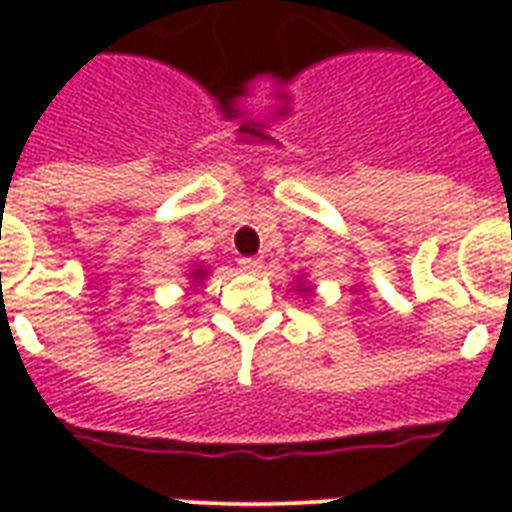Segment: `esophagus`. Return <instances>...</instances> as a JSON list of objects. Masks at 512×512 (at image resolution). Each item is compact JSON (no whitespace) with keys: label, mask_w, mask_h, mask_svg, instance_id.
I'll list each match as a JSON object with an SVG mask.
<instances>
[{"label":"esophagus","mask_w":512,"mask_h":512,"mask_svg":"<svg viewBox=\"0 0 512 512\" xmlns=\"http://www.w3.org/2000/svg\"><path fill=\"white\" fill-rule=\"evenodd\" d=\"M239 265L244 273H263V268H265L260 257H241Z\"/></svg>","instance_id":"34e87169"}]
</instances>
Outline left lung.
<instances>
[{
  "instance_id": "obj_1",
  "label": "left lung",
  "mask_w": 512,
  "mask_h": 512,
  "mask_svg": "<svg viewBox=\"0 0 512 512\" xmlns=\"http://www.w3.org/2000/svg\"><path fill=\"white\" fill-rule=\"evenodd\" d=\"M297 281H300V279H297ZM297 292H303V295H311L313 289H311V287H305V284H297Z\"/></svg>"
}]
</instances>
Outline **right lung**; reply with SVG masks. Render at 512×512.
Returning <instances> with one entry per match:
<instances>
[{"label": "right lung", "instance_id": "1", "mask_svg": "<svg viewBox=\"0 0 512 512\" xmlns=\"http://www.w3.org/2000/svg\"><path fill=\"white\" fill-rule=\"evenodd\" d=\"M207 265H193L191 271L185 273V276H188V279H191V284H193V289L196 287H201V281L207 279Z\"/></svg>", "mask_w": 512, "mask_h": 512}]
</instances>
